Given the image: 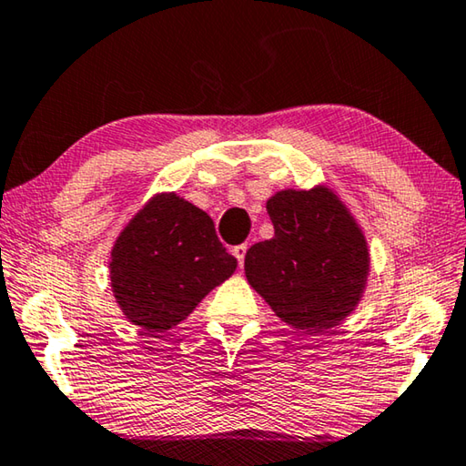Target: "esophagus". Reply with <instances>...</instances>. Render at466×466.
Segmentation results:
<instances>
[{
    "label": "esophagus",
    "instance_id": "obj_1",
    "mask_svg": "<svg viewBox=\"0 0 466 466\" xmlns=\"http://www.w3.org/2000/svg\"><path fill=\"white\" fill-rule=\"evenodd\" d=\"M247 248H248V245H236V247L232 248V255L236 257V259H238V265H240V268H242V265H245Z\"/></svg>",
    "mask_w": 466,
    "mask_h": 466
}]
</instances>
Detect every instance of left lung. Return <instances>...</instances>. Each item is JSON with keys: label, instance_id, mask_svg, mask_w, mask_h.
I'll use <instances>...</instances> for the list:
<instances>
[{"label": "left lung", "instance_id": "8db88e82", "mask_svg": "<svg viewBox=\"0 0 466 466\" xmlns=\"http://www.w3.org/2000/svg\"><path fill=\"white\" fill-rule=\"evenodd\" d=\"M271 240L247 250L245 271L279 319L319 334L363 294L369 253L360 230L328 188L282 190L268 201Z\"/></svg>", "mask_w": 466, "mask_h": 466}]
</instances>
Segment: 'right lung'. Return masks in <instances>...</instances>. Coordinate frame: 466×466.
I'll return each mask as SVG.
<instances>
[{"instance_id":"obj_1","label":"right lung","mask_w":466,"mask_h":466,"mask_svg":"<svg viewBox=\"0 0 466 466\" xmlns=\"http://www.w3.org/2000/svg\"><path fill=\"white\" fill-rule=\"evenodd\" d=\"M234 269L213 219L176 195L155 197L137 213L109 263L117 305L147 334L187 319Z\"/></svg>"}]
</instances>
